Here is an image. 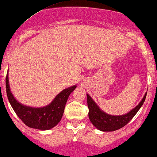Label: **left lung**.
Returning <instances> with one entry per match:
<instances>
[{
	"label": "left lung",
	"instance_id": "1",
	"mask_svg": "<svg viewBox=\"0 0 157 157\" xmlns=\"http://www.w3.org/2000/svg\"><path fill=\"white\" fill-rule=\"evenodd\" d=\"M147 93L139 102V105L129 112L123 115H111L101 110L88 94H87V106L89 109L88 116L90 122L96 128L103 132H112L121 129L126 125L133 118L140 108L143 105L146 98Z\"/></svg>",
	"mask_w": 157,
	"mask_h": 157
}]
</instances>
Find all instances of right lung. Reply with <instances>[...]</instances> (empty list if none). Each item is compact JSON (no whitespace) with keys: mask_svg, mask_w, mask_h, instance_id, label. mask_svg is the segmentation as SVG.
Wrapping results in <instances>:
<instances>
[{"mask_svg":"<svg viewBox=\"0 0 157 157\" xmlns=\"http://www.w3.org/2000/svg\"><path fill=\"white\" fill-rule=\"evenodd\" d=\"M75 88L76 85L64 89L59 93L51 103L44 107H30L18 102L13 97L10 89L8 72L6 73V94L12 108L25 125L40 130H48L60 122L64 112L65 105L69 96Z\"/></svg>","mask_w":157,"mask_h":157,"instance_id":"right-lung-1","label":"right lung"}]
</instances>
